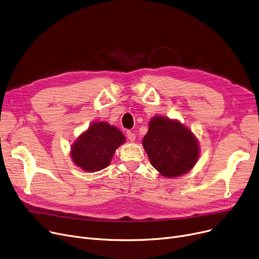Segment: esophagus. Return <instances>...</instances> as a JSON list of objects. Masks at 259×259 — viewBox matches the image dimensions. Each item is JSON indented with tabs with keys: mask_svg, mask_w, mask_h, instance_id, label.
Listing matches in <instances>:
<instances>
[{
	"mask_svg": "<svg viewBox=\"0 0 259 259\" xmlns=\"http://www.w3.org/2000/svg\"><path fill=\"white\" fill-rule=\"evenodd\" d=\"M127 138H128V140L131 141V142L136 141V134H134V133L131 132V131H127Z\"/></svg>",
	"mask_w": 259,
	"mask_h": 259,
	"instance_id": "1",
	"label": "esophagus"
}]
</instances>
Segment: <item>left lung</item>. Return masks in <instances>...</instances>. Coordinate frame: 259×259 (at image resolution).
<instances>
[{
  "instance_id": "obj_1",
  "label": "left lung",
  "mask_w": 259,
  "mask_h": 259,
  "mask_svg": "<svg viewBox=\"0 0 259 259\" xmlns=\"http://www.w3.org/2000/svg\"><path fill=\"white\" fill-rule=\"evenodd\" d=\"M143 139L144 149L151 165L166 178L188 172L198 161L197 138L183 123L165 116H154Z\"/></svg>"
}]
</instances>
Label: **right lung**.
<instances>
[{"instance_id":"obj_1","label":"right lung","mask_w":259,"mask_h":259,"mask_svg":"<svg viewBox=\"0 0 259 259\" xmlns=\"http://www.w3.org/2000/svg\"><path fill=\"white\" fill-rule=\"evenodd\" d=\"M125 141V136L116 127L106 121H95L71 146V157L84 171L102 170Z\"/></svg>"}]
</instances>
